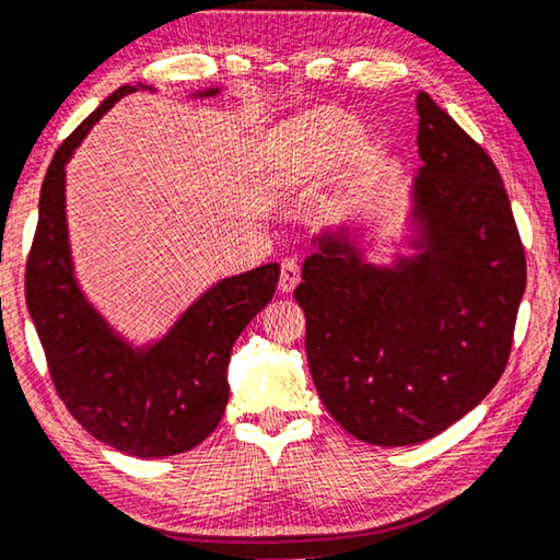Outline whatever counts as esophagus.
I'll list each match as a JSON object with an SVG mask.
<instances>
[{"mask_svg":"<svg viewBox=\"0 0 560 560\" xmlns=\"http://www.w3.org/2000/svg\"><path fill=\"white\" fill-rule=\"evenodd\" d=\"M299 279H302V266H299L296 258H283L281 261V277H279V289L283 294H291L296 289Z\"/></svg>","mask_w":560,"mask_h":560,"instance_id":"esophagus-1","label":"esophagus"}]
</instances>
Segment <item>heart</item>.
<instances>
[{
  "mask_svg": "<svg viewBox=\"0 0 560 560\" xmlns=\"http://www.w3.org/2000/svg\"><path fill=\"white\" fill-rule=\"evenodd\" d=\"M360 125L339 110H314L281 122L264 145V178L296 188L334 168L360 143Z\"/></svg>",
  "mask_w": 560,
  "mask_h": 560,
  "instance_id": "b5f03b06",
  "label": "heart"
}]
</instances>
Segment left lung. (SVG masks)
Returning <instances> with one entry per match:
<instances>
[{
  "label": "left lung",
  "instance_id": "8db88e82",
  "mask_svg": "<svg viewBox=\"0 0 560 560\" xmlns=\"http://www.w3.org/2000/svg\"><path fill=\"white\" fill-rule=\"evenodd\" d=\"M417 171L405 244L366 258L364 223L312 238L294 299L329 415L357 440L417 445L498 385L525 291V254L503 178L428 93L417 95Z\"/></svg>",
  "mask_w": 560,
  "mask_h": 560
}]
</instances>
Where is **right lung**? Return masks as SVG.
Wrapping results in <instances>:
<instances>
[{
    "label": "right lung",
    "mask_w": 560,
    "mask_h": 560,
    "mask_svg": "<svg viewBox=\"0 0 560 560\" xmlns=\"http://www.w3.org/2000/svg\"><path fill=\"white\" fill-rule=\"evenodd\" d=\"M136 90L122 85L57 148L39 190V221L27 258L24 296L57 395L95 440L125 455H178L203 442L229 405L231 349L271 302L279 264L226 277L206 289L168 331L136 345L105 319L74 277L67 233V163L93 125ZM221 88L190 97H215Z\"/></svg>",
    "instance_id": "1"
}]
</instances>
